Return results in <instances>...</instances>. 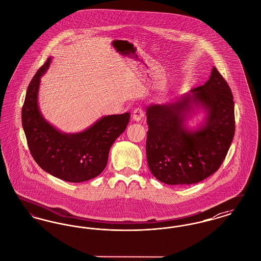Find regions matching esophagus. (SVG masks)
Masks as SVG:
<instances>
[{"label":"esophagus","mask_w":261,"mask_h":261,"mask_svg":"<svg viewBox=\"0 0 261 261\" xmlns=\"http://www.w3.org/2000/svg\"><path fill=\"white\" fill-rule=\"evenodd\" d=\"M132 117L135 121H140L144 117V110L142 108H137L133 112Z\"/></svg>","instance_id":"34e87169"}]
</instances>
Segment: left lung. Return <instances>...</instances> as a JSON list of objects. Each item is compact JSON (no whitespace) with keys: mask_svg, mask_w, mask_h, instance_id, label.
<instances>
[{"mask_svg":"<svg viewBox=\"0 0 261 261\" xmlns=\"http://www.w3.org/2000/svg\"><path fill=\"white\" fill-rule=\"evenodd\" d=\"M191 93L175 102L147 108L148 164L164 184L190 185L210 177L221 166L235 135L233 95L216 67L205 84ZM194 105L207 116L198 129L190 130L186 113Z\"/></svg>","mask_w":261,"mask_h":261,"instance_id":"8db88e82","label":"left lung"}]
</instances>
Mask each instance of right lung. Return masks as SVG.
Masks as SVG:
<instances>
[{"mask_svg":"<svg viewBox=\"0 0 261 261\" xmlns=\"http://www.w3.org/2000/svg\"><path fill=\"white\" fill-rule=\"evenodd\" d=\"M49 58L27 88L21 118L27 144L38 165L63 181L79 183L103 171L114 141L126 129L130 113L103 116L85 131L66 134L50 125L38 107L40 78L47 71Z\"/></svg>","mask_w":261,"mask_h":261,"instance_id":"add662e5","label":"right lung"}]
</instances>
